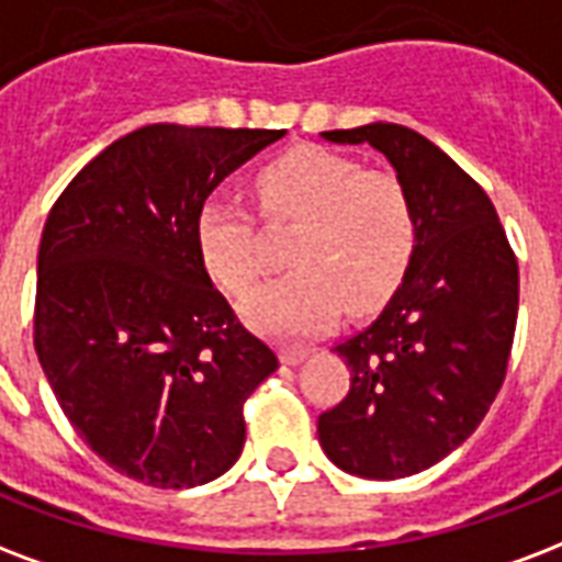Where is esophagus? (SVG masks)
Wrapping results in <instances>:
<instances>
[{
  "label": "esophagus",
  "mask_w": 562,
  "mask_h": 562,
  "mask_svg": "<svg viewBox=\"0 0 562 562\" xmlns=\"http://www.w3.org/2000/svg\"><path fill=\"white\" fill-rule=\"evenodd\" d=\"M280 359L285 362V366H300L303 359H310V350H306V348H285L280 353Z\"/></svg>",
  "instance_id": "34e87169"
}]
</instances>
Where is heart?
<instances>
[{
    "instance_id": "obj_1",
    "label": "heart",
    "mask_w": 562,
    "mask_h": 562,
    "mask_svg": "<svg viewBox=\"0 0 562 562\" xmlns=\"http://www.w3.org/2000/svg\"><path fill=\"white\" fill-rule=\"evenodd\" d=\"M265 217L300 224L289 277L265 282L241 303L244 321L273 338H315L336 327L341 306H376L404 280L418 224L404 182L353 158L303 147L273 158L256 177ZM205 268L233 294L265 271L259 224L229 194L209 196L196 214Z\"/></svg>"
}]
</instances>
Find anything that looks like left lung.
Listing matches in <instances>:
<instances>
[{"label":"left lung","mask_w":562,"mask_h":562,"mask_svg":"<svg viewBox=\"0 0 562 562\" xmlns=\"http://www.w3.org/2000/svg\"><path fill=\"white\" fill-rule=\"evenodd\" d=\"M321 138L383 153L415 209L404 280L374 324L336 345L350 392L318 418L338 469L397 481L457 451L490 413L516 333L519 265L486 191L434 140L383 120Z\"/></svg>","instance_id":"obj_1"}]
</instances>
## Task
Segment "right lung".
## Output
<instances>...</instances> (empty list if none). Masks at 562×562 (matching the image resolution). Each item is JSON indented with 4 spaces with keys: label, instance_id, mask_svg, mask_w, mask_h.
I'll list each match as a JSON object with an SVG mask.
<instances>
[{
    "label": "right lung",
    "instance_id": "right-lung-1",
    "mask_svg": "<svg viewBox=\"0 0 562 562\" xmlns=\"http://www.w3.org/2000/svg\"><path fill=\"white\" fill-rule=\"evenodd\" d=\"M282 135L140 126L81 167L46 217L34 350L76 434L132 481L191 490L241 457V406L280 359L212 285L196 214Z\"/></svg>",
    "mask_w": 562,
    "mask_h": 562
}]
</instances>
